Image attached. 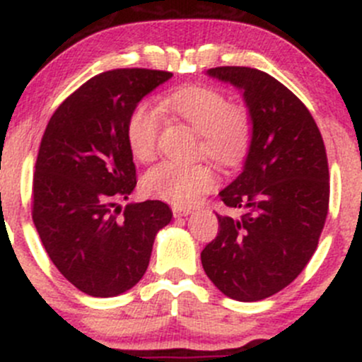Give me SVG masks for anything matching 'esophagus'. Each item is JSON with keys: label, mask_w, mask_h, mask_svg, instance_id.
<instances>
[{"label": "esophagus", "mask_w": 362, "mask_h": 362, "mask_svg": "<svg viewBox=\"0 0 362 362\" xmlns=\"http://www.w3.org/2000/svg\"><path fill=\"white\" fill-rule=\"evenodd\" d=\"M173 214H174V217H186V216H188V214H192V209H188V207H174L173 209Z\"/></svg>", "instance_id": "34e87169"}]
</instances>
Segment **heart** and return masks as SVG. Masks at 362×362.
Masks as SVG:
<instances>
[{
	"instance_id": "obj_1",
	"label": "heart",
	"mask_w": 362,
	"mask_h": 362,
	"mask_svg": "<svg viewBox=\"0 0 362 362\" xmlns=\"http://www.w3.org/2000/svg\"><path fill=\"white\" fill-rule=\"evenodd\" d=\"M165 110L198 133V153L216 164L231 167L245 157L252 141V119L243 105L229 103L228 95L211 86H186L164 98ZM162 119L148 103L134 105L126 122V139L138 162H151L157 155ZM217 176L207 164L155 165L143 176V189L150 197L177 207L192 205L216 186Z\"/></svg>"
}]
</instances>
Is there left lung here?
<instances>
[{"label":"left lung","instance_id":"left-lung-1","mask_svg":"<svg viewBox=\"0 0 362 362\" xmlns=\"http://www.w3.org/2000/svg\"><path fill=\"white\" fill-rule=\"evenodd\" d=\"M243 93L252 141L242 174L219 193L238 219L219 216L202 266L229 298L255 302L288 286L316 252L329 202L325 143L307 107L269 74L209 69Z\"/></svg>","mask_w":362,"mask_h":362}]
</instances>
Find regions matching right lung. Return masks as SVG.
I'll return each instance as SVG.
<instances>
[{
  "instance_id": "add662e5",
  "label": "right lung",
  "mask_w": 362,
  "mask_h": 362,
  "mask_svg": "<svg viewBox=\"0 0 362 362\" xmlns=\"http://www.w3.org/2000/svg\"><path fill=\"white\" fill-rule=\"evenodd\" d=\"M173 74L115 69L91 77L49 119L33 180V221L42 247L69 281L91 297L133 288L148 267L155 235L173 219L160 200L117 202L136 186L126 122Z\"/></svg>"
}]
</instances>
